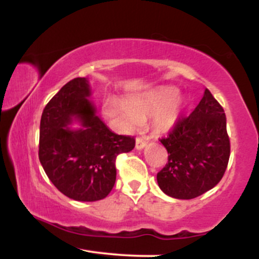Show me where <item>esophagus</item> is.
Returning <instances> with one entry per match:
<instances>
[{
    "label": "esophagus",
    "mask_w": 259,
    "mask_h": 259,
    "mask_svg": "<svg viewBox=\"0 0 259 259\" xmlns=\"http://www.w3.org/2000/svg\"><path fill=\"white\" fill-rule=\"evenodd\" d=\"M146 145H147L146 140H144L142 138L136 139V148H138V150H142V148L146 146Z\"/></svg>",
    "instance_id": "1"
}]
</instances>
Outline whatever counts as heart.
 <instances>
[{
	"label": "heart",
	"mask_w": 259,
	"mask_h": 259,
	"mask_svg": "<svg viewBox=\"0 0 259 259\" xmlns=\"http://www.w3.org/2000/svg\"><path fill=\"white\" fill-rule=\"evenodd\" d=\"M183 107L184 100L178 95L177 89L165 86L144 95L129 96L124 102L107 99L102 108L106 117L118 121L125 130H132L141 120L152 117L153 126L158 132H167L179 119Z\"/></svg>",
	"instance_id": "obj_1"
}]
</instances>
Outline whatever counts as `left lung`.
<instances>
[{
	"label": "left lung",
	"mask_w": 259,
	"mask_h": 259,
	"mask_svg": "<svg viewBox=\"0 0 259 259\" xmlns=\"http://www.w3.org/2000/svg\"><path fill=\"white\" fill-rule=\"evenodd\" d=\"M159 141L168 151V163L157 174L164 194L191 200L222 180L230 157V140L224 109L208 89L194 112L179 118Z\"/></svg>",
	"instance_id": "obj_1"
}]
</instances>
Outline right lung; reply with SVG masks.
<instances>
[{
    "label": "right lung",
    "mask_w": 259,
    "mask_h": 259,
    "mask_svg": "<svg viewBox=\"0 0 259 259\" xmlns=\"http://www.w3.org/2000/svg\"><path fill=\"white\" fill-rule=\"evenodd\" d=\"M85 78L68 81L45 107L40 121L38 158L62 194L75 201L102 200L117 178L118 154L130 152L135 139L117 135L95 114ZM73 117L80 130L67 126Z\"/></svg>",
    "instance_id": "1"
}]
</instances>
